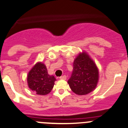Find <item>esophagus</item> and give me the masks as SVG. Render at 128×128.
<instances>
[{
    "label": "esophagus",
    "instance_id": "obj_1",
    "mask_svg": "<svg viewBox=\"0 0 128 128\" xmlns=\"http://www.w3.org/2000/svg\"><path fill=\"white\" fill-rule=\"evenodd\" d=\"M59 79H62V80H66V75L62 76H60V78H59Z\"/></svg>",
    "mask_w": 128,
    "mask_h": 128
}]
</instances>
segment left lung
<instances>
[{"instance_id": "left-lung-1", "label": "left lung", "mask_w": 128, "mask_h": 128, "mask_svg": "<svg viewBox=\"0 0 128 128\" xmlns=\"http://www.w3.org/2000/svg\"><path fill=\"white\" fill-rule=\"evenodd\" d=\"M98 78L97 67L89 56L83 52L74 60L72 72L68 82L74 93L86 95L95 89Z\"/></svg>"}]
</instances>
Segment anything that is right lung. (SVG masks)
Returning <instances> with one entry per match:
<instances>
[{
	"instance_id": "obj_1",
	"label": "right lung",
	"mask_w": 128,
	"mask_h": 128,
	"mask_svg": "<svg viewBox=\"0 0 128 128\" xmlns=\"http://www.w3.org/2000/svg\"><path fill=\"white\" fill-rule=\"evenodd\" d=\"M56 80L54 76L48 74L46 67L41 62L37 63L27 76L29 88L39 95L49 94L52 89Z\"/></svg>"
}]
</instances>
